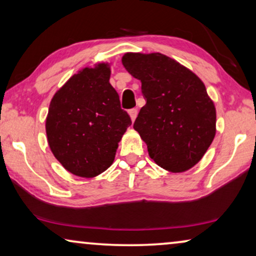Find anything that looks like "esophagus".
<instances>
[{
    "label": "esophagus",
    "instance_id": "obj_1",
    "mask_svg": "<svg viewBox=\"0 0 256 256\" xmlns=\"http://www.w3.org/2000/svg\"><path fill=\"white\" fill-rule=\"evenodd\" d=\"M128 113H129V115H130L132 121L134 122V120L136 118V116H138V110H136V108H132V110H128Z\"/></svg>",
    "mask_w": 256,
    "mask_h": 256
}]
</instances>
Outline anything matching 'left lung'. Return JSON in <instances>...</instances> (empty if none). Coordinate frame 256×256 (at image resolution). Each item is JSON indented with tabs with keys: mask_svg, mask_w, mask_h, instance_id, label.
Segmentation results:
<instances>
[{
	"mask_svg": "<svg viewBox=\"0 0 256 256\" xmlns=\"http://www.w3.org/2000/svg\"><path fill=\"white\" fill-rule=\"evenodd\" d=\"M122 64L141 80L146 104L134 129L149 156L171 172L196 166L216 135V108L202 80L162 54H126Z\"/></svg>",
	"mask_w": 256,
	"mask_h": 256,
	"instance_id": "left-lung-1",
	"label": "left lung"
}]
</instances>
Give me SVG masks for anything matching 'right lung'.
<instances>
[{"label":"right lung","instance_id":"right-lung-1","mask_svg":"<svg viewBox=\"0 0 256 256\" xmlns=\"http://www.w3.org/2000/svg\"><path fill=\"white\" fill-rule=\"evenodd\" d=\"M107 64L71 76L52 98L46 118L51 152L76 176L96 177L113 163L118 143L132 124L110 84Z\"/></svg>","mask_w":256,"mask_h":256}]
</instances>
